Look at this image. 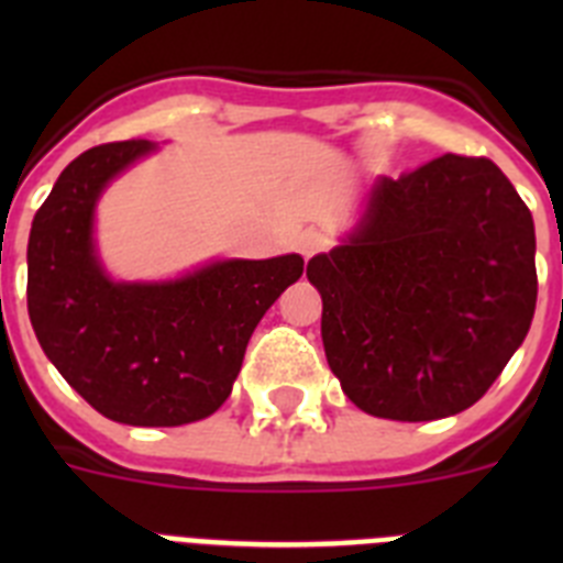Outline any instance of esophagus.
<instances>
[{"instance_id": "34e87169", "label": "esophagus", "mask_w": 563, "mask_h": 563, "mask_svg": "<svg viewBox=\"0 0 563 563\" xmlns=\"http://www.w3.org/2000/svg\"><path fill=\"white\" fill-rule=\"evenodd\" d=\"M327 247V239L324 233L318 231H305L301 236H298V251H301V256L310 258L316 256V253H321Z\"/></svg>"}]
</instances>
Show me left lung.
I'll list each match as a JSON object with an SVG mask.
<instances>
[{
  "instance_id": "left-lung-1",
  "label": "left lung",
  "mask_w": 563,
  "mask_h": 563,
  "mask_svg": "<svg viewBox=\"0 0 563 563\" xmlns=\"http://www.w3.org/2000/svg\"><path fill=\"white\" fill-rule=\"evenodd\" d=\"M307 278L343 395L386 420H440L474 406L530 330L533 217L496 163L442 154L380 177L355 233Z\"/></svg>"
}]
</instances>
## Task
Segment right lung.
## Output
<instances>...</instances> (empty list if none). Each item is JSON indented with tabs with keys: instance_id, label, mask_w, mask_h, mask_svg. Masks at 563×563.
<instances>
[{
	"instance_id": "1",
	"label": "right lung",
	"mask_w": 563,
	"mask_h": 563,
	"mask_svg": "<svg viewBox=\"0 0 563 563\" xmlns=\"http://www.w3.org/2000/svg\"><path fill=\"white\" fill-rule=\"evenodd\" d=\"M148 152V141L103 143L64 168L30 228L27 312L44 355L92 409L126 426H186L228 400L253 330L305 258H228L161 285L112 282L92 213L107 183Z\"/></svg>"
}]
</instances>
